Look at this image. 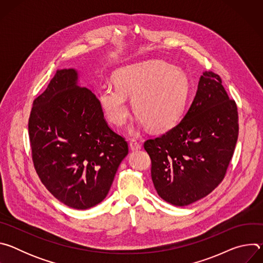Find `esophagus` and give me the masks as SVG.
<instances>
[{
    "instance_id": "1",
    "label": "esophagus",
    "mask_w": 263,
    "mask_h": 263,
    "mask_svg": "<svg viewBox=\"0 0 263 263\" xmlns=\"http://www.w3.org/2000/svg\"><path fill=\"white\" fill-rule=\"evenodd\" d=\"M129 146H130V149L131 151H139V149L141 148V145L139 144V142H137L136 140H131L129 142Z\"/></svg>"
}]
</instances>
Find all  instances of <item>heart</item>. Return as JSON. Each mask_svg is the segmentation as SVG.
I'll use <instances>...</instances> for the list:
<instances>
[{
    "label": "heart",
    "instance_id": "heart-1",
    "mask_svg": "<svg viewBox=\"0 0 263 263\" xmlns=\"http://www.w3.org/2000/svg\"><path fill=\"white\" fill-rule=\"evenodd\" d=\"M116 86L104 85L98 102L106 119L118 127L127 123L130 115L127 97L138 117L137 126L161 133L175 127L185 111L190 95L186 73L168 63L151 60L129 64L114 72ZM133 134L136 129H132Z\"/></svg>",
    "mask_w": 263,
    "mask_h": 263
}]
</instances>
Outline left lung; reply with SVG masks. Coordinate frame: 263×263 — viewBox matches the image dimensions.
<instances>
[{"instance_id":"8db88e82","label":"left lung","mask_w":263,"mask_h":263,"mask_svg":"<svg viewBox=\"0 0 263 263\" xmlns=\"http://www.w3.org/2000/svg\"><path fill=\"white\" fill-rule=\"evenodd\" d=\"M238 137V114L218 74L204 71L180 123L144 142L159 197L175 206L207 195L226 174Z\"/></svg>"}]
</instances>
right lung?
Listing matches in <instances>:
<instances>
[{"instance_id": "obj_1", "label": "right lung", "mask_w": 263, "mask_h": 263, "mask_svg": "<svg viewBox=\"0 0 263 263\" xmlns=\"http://www.w3.org/2000/svg\"><path fill=\"white\" fill-rule=\"evenodd\" d=\"M74 68L57 69L33 102L29 137L36 173L68 207L84 210L108 195L128 143L112 131L93 89Z\"/></svg>"}]
</instances>
